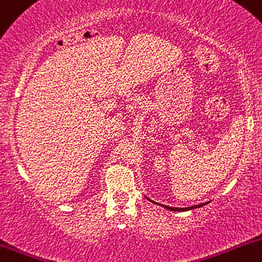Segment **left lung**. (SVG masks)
Wrapping results in <instances>:
<instances>
[{"label": "left lung", "mask_w": 262, "mask_h": 262, "mask_svg": "<svg viewBox=\"0 0 262 262\" xmlns=\"http://www.w3.org/2000/svg\"><path fill=\"white\" fill-rule=\"evenodd\" d=\"M147 198V196H146ZM149 199V198H147ZM150 202H152L151 199H149ZM152 203H155V202H152ZM206 204H208V202L207 203H203V204H198V206H193V207H187V208H172V207H168V206H163L164 208L169 209V211H174V212H184V211H190V209H194V208H199V207H203L206 206Z\"/></svg>", "instance_id": "1"}]
</instances>
